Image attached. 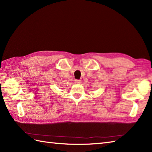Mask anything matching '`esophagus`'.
I'll list each match as a JSON object with an SVG mask.
<instances>
[{"mask_svg": "<svg viewBox=\"0 0 152 152\" xmlns=\"http://www.w3.org/2000/svg\"><path fill=\"white\" fill-rule=\"evenodd\" d=\"M74 82H75V83H76V84H80V83H82V81L80 80H76L75 81H74Z\"/></svg>", "mask_w": 152, "mask_h": 152, "instance_id": "obj_1", "label": "esophagus"}]
</instances>
